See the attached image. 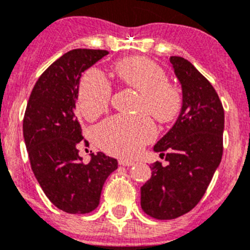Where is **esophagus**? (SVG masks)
<instances>
[{
    "label": "esophagus",
    "instance_id": "esophagus-1",
    "mask_svg": "<svg viewBox=\"0 0 250 250\" xmlns=\"http://www.w3.org/2000/svg\"><path fill=\"white\" fill-rule=\"evenodd\" d=\"M119 165L125 166V167H131L135 165L134 161H130V159H119Z\"/></svg>",
    "mask_w": 250,
    "mask_h": 250
}]
</instances>
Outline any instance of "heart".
Instances as JSON below:
<instances>
[{"label": "heart", "instance_id": "b5f03b06", "mask_svg": "<svg viewBox=\"0 0 250 250\" xmlns=\"http://www.w3.org/2000/svg\"><path fill=\"white\" fill-rule=\"evenodd\" d=\"M119 80L140 92L139 111L149 113L157 121L175 120L183 108V96L158 63L142 56L126 58L114 66ZM111 87L103 73L91 70L78 85L77 102L82 115L94 120L108 109ZM156 136V127L147 114L115 115L98 125L94 137L99 146L115 156H134Z\"/></svg>", "mask_w": 250, "mask_h": 250}]
</instances>
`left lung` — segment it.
<instances>
[{"instance_id": "obj_1", "label": "left lung", "mask_w": 250, "mask_h": 250, "mask_svg": "<svg viewBox=\"0 0 250 250\" xmlns=\"http://www.w3.org/2000/svg\"><path fill=\"white\" fill-rule=\"evenodd\" d=\"M169 61L182 84L183 108L153 147L169 165H151V178L141 187L142 210L157 220H173L198 205L223 152L225 111L215 88L184 58Z\"/></svg>"}]
</instances>
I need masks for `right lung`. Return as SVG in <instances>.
<instances>
[{
  "label": "right lung",
  "mask_w": 250,
  "mask_h": 250,
  "mask_svg": "<svg viewBox=\"0 0 250 250\" xmlns=\"http://www.w3.org/2000/svg\"><path fill=\"white\" fill-rule=\"evenodd\" d=\"M106 50L75 49L49 66L35 83L23 119L30 166L50 201L67 213H88L99 205L106 178L118 168L102 152L84 165L80 142L88 144L76 115L82 72L108 55Z\"/></svg>",
  "instance_id": "obj_1"
}]
</instances>
